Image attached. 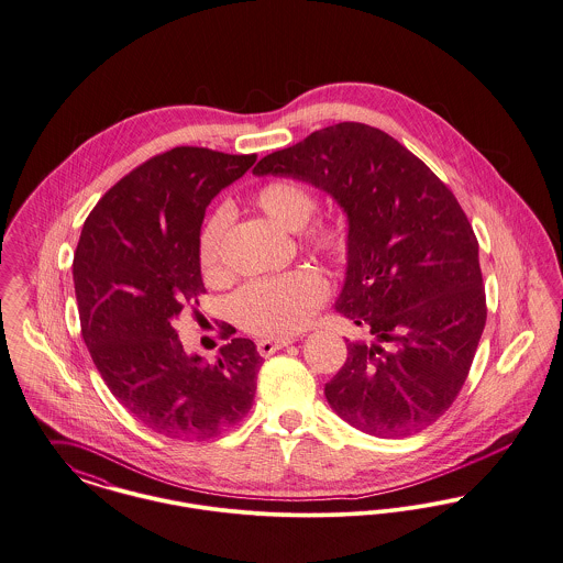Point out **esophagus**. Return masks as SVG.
I'll use <instances>...</instances> for the list:
<instances>
[{
  "instance_id": "1",
  "label": "esophagus",
  "mask_w": 563,
  "mask_h": 563,
  "mask_svg": "<svg viewBox=\"0 0 563 563\" xmlns=\"http://www.w3.org/2000/svg\"><path fill=\"white\" fill-rule=\"evenodd\" d=\"M291 342H294V338H264V340L257 342V351H260V355L269 357L272 353H276V351L289 346Z\"/></svg>"
}]
</instances>
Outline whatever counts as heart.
Returning <instances> with one entry per match:
<instances>
[{
  "mask_svg": "<svg viewBox=\"0 0 563 563\" xmlns=\"http://www.w3.org/2000/svg\"><path fill=\"white\" fill-rule=\"evenodd\" d=\"M255 199L278 228L289 232L303 230L317 206L312 194L291 180L267 183L257 191ZM228 221L230 210L219 208L199 232L198 262L206 276H214L221 269V244ZM310 244L331 255H340L346 240L340 228L323 225L312 230ZM325 296L328 283L323 276L314 269L299 267L244 285L233 298L232 312L244 330L265 338H283L301 330Z\"/></svg>",
  "mask_w": 563,
  "mask_h": 563,
  "instance_id": "1",
  "label": "heart"
}]
</instances>
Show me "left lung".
<instances>
[{"instance_id": "8db88e82", "label": "left lung", "mask_w": 563, "mask_h": 563, "mask_svg": "<svg viewBox=\"0 0 563 563\" xmlns=\"http://www.w3.org/2000/svg\"><path fill=\"white\" fill-rule=\"evenodd\" d=\"M346 214V272L333 308L372 340L325 385L331 410L378 438L431 426L460 394L485 330L478 242L446 185L389 133L338 123L264 157Z\"/></svg>"}]
</instances>
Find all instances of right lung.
I'll list each match as a JSON object with an SVG mask.
<instances>
[{
    "label": "right lung",
    "mask_w": 563,
    "mask_h": 563,
    "mask_svg": "<svg viewBox=\"0 0 563 563\" xmlns=\"http://www.w3.org/2000/svg\"><path fill=\"white\" fill-rule=\"evenodd\" d=\"M255 162L176 146L121 178L82 225L74 289L85 344L112 396L167 438H212L253 406L264 362L255 342L233 338L210 364L183 349L174 323L206 291L208 203Z\"/></svg>",
    "instance_id": "right-lung-1"
}]
</instances>
